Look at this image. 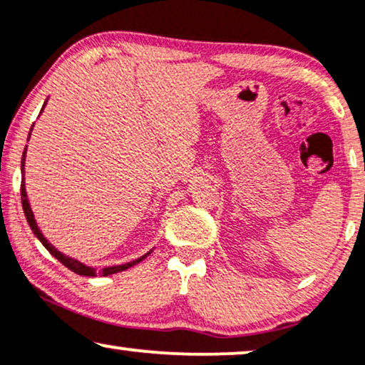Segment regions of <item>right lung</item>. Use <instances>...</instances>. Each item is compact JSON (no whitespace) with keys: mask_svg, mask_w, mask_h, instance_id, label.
Masks as SVG:
<instances>
[{"mask_svg":"<svg viewBox=\"0 0 365 365\" xmlns=\"http://www.w3.org/2000/svg\"><path fill=\"white\" fill-rule=\"evenodd\" d=\"M45 105H46V101H45ZM45 105H43V108H45ZM43 108H41V111H43ZM30 135H31V133H30ZM28 138H30V137H28ZM24 157H26V148H24L23 157H21V203H23L24 217H26V220H28V223H30L33 233H35V235L38 237V240H40L41 244L45 245V249H46L48 252H50V254H51L53 257H55V259L60 260L63 265L68 267V269H70L71 272H75V274H78V275H85V277H96V274L106 277V275L116 274V272H121V270L130 269V267L137 265V264H140V262H142L143 259H147V257L150 255V252H152V250H150L148 254H145L143 257H140V259H135V260H132V262H128V264L113 265V267H105V269H101V272H96V270L93 269V267H88V265L81 264L80 260L71 259V257H68V255H65V254H61L60 250H56L55 247H53V245L50 244V242H48V240L45 239V235H43L40 228H38L36 220H35V215H33V212H31L30 202H28L26 188H24Z\"/></svg>","mask_w":365,"mask_h":365,"instance_id":"1","label":"right lung"}]
</instances>
